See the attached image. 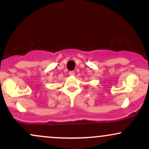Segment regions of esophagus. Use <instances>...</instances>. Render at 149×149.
Here are the masks:
<instances>
[{"instance_id":"obj_1","label":"esophagus","mask_w":149,"mask_h":149,"mask_svg":"<svg viewBox=\"0 0 149 149\" xmlns=\"http://www.w3.org/2000/svg\"><path fill=\"white\" fill-rule=\"evenodd\" d=\"M74 74H75L74 71H69V75H70V76H74Z\"/></svg>"}]
</instances>
